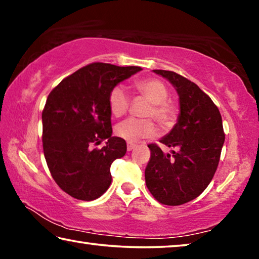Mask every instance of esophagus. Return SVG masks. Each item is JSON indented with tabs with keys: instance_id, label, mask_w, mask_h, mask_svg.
Returning <instances> with one entry per match:
<instances>
[{
	"instance_id": "1",
	"label": "esophagus",
	"mask_w": 259,
	"mask_h": 259,
	"mask_svg": "<svg viewBox=\"0 0 259 259\" xmlns=\"http://www.w3.org/2000/svg\"><path fill=\"white\" fill-rule=\"evenodd\" d=\"M136 146H137V145H136V144H134V143H128V144H126V148H128V151L134 150Z\"/></svg>"
}]
</instances>
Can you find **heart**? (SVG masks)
Instances as JSON below:
<instances>
[{
	"instance_id": "heart-1",
	"label": "heart",
	"mask_w": 259,
	"mask_h": 259,
	"mask_svg": "<svg viewBox=\"0 0 259 259\" xmlns=\"http://www.w3.org/2000/svg\"><path fill=\"white\" fill-rule=\"evenodd\" d=\"M134 89L137 94L145 97L151 103L146 116L154 117L162 128H170L178 117V105L168 99V88L157 78H145L135 82ZM130 98L126 91L120 85L114 87L108 94L109 111L115 117H120L128 112ZM155 124L151 119H135L129 117L115 126V135L126 142H137L143 138L152 137L155 134Z\"/></svg>"
}]
</instances>
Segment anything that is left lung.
<instances>
[{
    "label": "left lung",
    "instance_id": "obj_1",
    "mask_svg": "<svg viewBox=\"0 0 259 259\" xmlns=\"http://www.w3.org/2000/svg\"><path fill=\"white\" fill-rule=\"evenodd\" d=\"M154 73L171 82L179 95L178 122L160 140L178 151L164 154L159 145L150 144L145 182L160 203L181 205L198 198L216 172L225 140L222 115L194 82L171 71L154 69Z\"/></svg>",
    "mask_w": 259,
    "mask_h": 259
}]
</instances>
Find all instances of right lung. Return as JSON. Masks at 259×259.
Returning a JSON list of instances; mask_svg holds the SVG:
<instances>
[{
  "mask_svg": "<svg viewBox=\"0 0 259 259\" xmlns=\"http://www.w3.org/2000/svg\"><path fill=\"white\" fill-rule=\"evenodd\" d=\"M139 71L138 66L93 63L65 77L48 96L43 152L54 181L73 198L95 200L111 185V164L124 156L126 143L112 137L108 94ZM103 140L106 146L93 148Z\"/></svg>",
  "mask_w": 259,
  "mask_h": 259,
  "instance_id": "add662e5",
  "label": "right lung"
}]
</instances>
